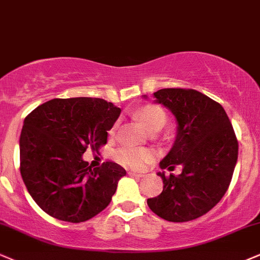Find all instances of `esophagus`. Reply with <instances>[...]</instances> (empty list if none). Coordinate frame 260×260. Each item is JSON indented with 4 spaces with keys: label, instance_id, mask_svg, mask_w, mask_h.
<instances>
[{
    "label": "esophagus",
    "instance_id": "obj_1",
    "mask_svg": "<svg viewBox=\"0 0 260 260\" xmlns=\"http://www.w3.org/2000/svg\"><path fill=\"white\" fill-rule=\"evenodd\" d=\"M129 175L134 176V177H143L142 174H140V172H135V171H130Z\"/></svg>",
    "mask_w": 260,
    "mask_h": 260
}]
</instances>
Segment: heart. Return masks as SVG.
<instances>
[{"label": "heart", "instance_id": "heart-1", "mask_svg": "<svg viewBox=\"0 0 260 260\" xmlns=\"http://www.w3.org/2000/svg\"><path fill=\"white\" fill-rule=\"evenodd\" d=\"M136 117L141 120L143 126L148 131L154 129H162L166 123V114L161 108L154 105H148L136 112ZM115 126H113L110 134H113ZM150 159V153L145 149L135 148H121L115 153V160L121 165L130 169H141Z\"/></svg>", "mask_w": 260, "mask_h": 260}]
</instances>
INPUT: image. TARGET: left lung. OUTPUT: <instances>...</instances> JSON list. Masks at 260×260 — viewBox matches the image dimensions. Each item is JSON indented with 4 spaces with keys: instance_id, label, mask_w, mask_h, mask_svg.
<instances>
[{
    "instance_id": "8db88e82",
    "label": "left lung",
    "mask_w": 260,
    "mask_h": 260,
    "mask_svg": "<svg viewBox=\"0 0 260 260\" xmlns=\"http://www.w3.org/2000/svg\"><path fill=\"white\" fill-rule=\"evenodd\" d=\"M153 95L177 121L174 146L159 166L174 171L179 165L182 172L170 177L158 172L162 191L147 204L169 222L197 219L219 203L232 181L239 153L233 125L218 102L193 89H160Z\"/></svg>"
}]
</instances>
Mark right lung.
Masks as SVG:
<instances>
[{
	"mask_svg": "<svg viewBox=\"0 0 260 260\" xmlns=\"http://www.w3.org/2000/svg\"><path fill=\"white\" fill-rule=\"evenodd\" d=\"M121 110L102 99H53L25 118L20 141V174L27 191L54 218L81 223L111 203L120 165L106 161L91 169L82 155L107 143Z\"/></svg>",
	"mask_w": 260,
	"mask_h": 260,
	"instance_id": "obj_1",
	"label": "right lung"
}]
</instances>
